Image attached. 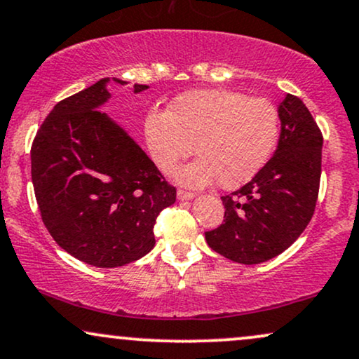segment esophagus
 <instances>
[{
	"mask_svg": "<svg viewBox=\"0 0 359 359\" xmlns=\"http://www.w3.org/2000/svg\"><path fill=\"white\" fill-rule=\"evenodd\" d=\"M177 197H179V201H189V198L196 197V194L189 192V191H179L177 192Z\"/></svg>",
	"mask_w": 359,
	"mask_h": 359,
	"instance_id": "34e87169",
	"label": "esophagus"
}]
</instances>
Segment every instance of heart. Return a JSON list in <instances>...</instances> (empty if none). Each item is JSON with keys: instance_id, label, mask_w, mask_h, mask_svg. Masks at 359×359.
<instances>
[{"instance_id": "obj_1", "label": "heart", "mask_w": 359, "mask_h": 359, "mask_svg": "<svg viewBox=\"0 0 359 359\" xmlns=\"http://www.w3.org/2000/svg\"><path fill=\"white\" fill-rule=\"evenodd\" d=\"M280 118L273 102L239 90H196L179 97L167 114L152 111L145 137L155 165L172 174L194 152L198 158L177 174L191 187L217 180L237 189L249 182L273 157Z\"/></svg>"}]
</instances>
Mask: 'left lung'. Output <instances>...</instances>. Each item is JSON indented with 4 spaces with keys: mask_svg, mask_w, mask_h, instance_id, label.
Here are the masks:
<instances>
[{
    "mask_svg": "<svg viewBox=\"0 0 359 359\" xmlns=\"http://www.w3.org/2000/svg\"><path fill=\"white\" fill-rule=\"evenodd\" d=\"M278 149L252 180L229 196L224 224L205 232L209 248L239 264L269 261L303 234L318 202L323 133L301 98L279 105Z\"/></svg>",
    "mask_w": 359,
    "mask_h": 359,
    "instance_id": "8db88e82",
    "label": "left lung"
}]
</instances>
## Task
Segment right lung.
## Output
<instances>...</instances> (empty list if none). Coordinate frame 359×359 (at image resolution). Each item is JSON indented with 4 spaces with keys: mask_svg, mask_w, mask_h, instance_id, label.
I'll list each match as a JSON object with an SVG mask.
<instances>
[{
    "mask_svg": "<svg viewBox=\"0 0 359 359\" xmlns=\"http://www.w3.org/2000/svg\"><path fill=\"white\" fill-rule=\"evenodd\" d=\"M107 83L98 80L53 107L33 140L32 180L55 243L86 264L118 267L154 249V224L177 189L98 110L110 98ZM145 88L133 86L135 93Z\"/></svg>",
    "mask_w": 359,
    "mask_h": 359,
    "instance_id": "right-lung-1",
    "label": "right lung"
}]
</instances>
